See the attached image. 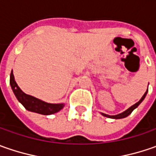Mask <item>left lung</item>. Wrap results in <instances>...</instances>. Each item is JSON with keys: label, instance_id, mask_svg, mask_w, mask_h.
I'll list each match as a JSON object with an SVG mask.
<instances>
[{"label": "left lung", "instance_id": "obj_1", "mask_svg": "<svg viewBox=\"0 0 156 156\" xmlns=\"http://www.w3.org/2000/svg\"><path fill=\"white\" fill-rule=\"evenodd\" d=\"M147 88H148V87H147ZM147 90L148 89H147V91L145 92V94L142 95V97L141 98V100L138 101V102H136L135 104H134L133 106H131L130 108H129L127 110H125L124 112H122V113H121V114H118V115H107V114H104V113H101L103 116L105 117H108V118H112V119H122V118H125V117L129 116V115L133 112V110L134 109H135L139 105L141 104V102H142V101L145 99V97H146V95H147Z\"/></svg>", "mask_w": 156, "mask_h": 156}]
</instances>
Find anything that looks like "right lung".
<instances>
[{
	"label": "right lung",
	"instance_id": "1",
	"mask_svg": "<svg viewBox=\"0 0 156 156\" xmlns=\"http://www.w3.org/2000/svg\"><path fill=\"white\" fill-rule=\"evenodd\" d=\"M10 86L15 94L16 99L19 101V102H21L27 110L30 112L48 115H53L55 113L59 112L61 109H62L63 107L65 106L64 103H48L44 101H41L38 98L34 97L32 95L24 93L15 81L13 70L11 71V74H10Z\"/></svg>",
	"mask_w": 156,
	"mask_h": 156
}]
</instances>
